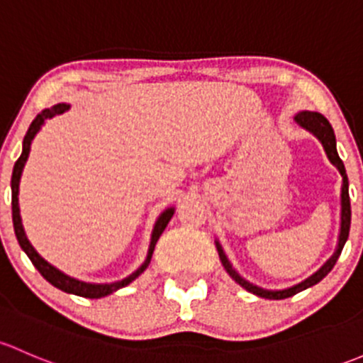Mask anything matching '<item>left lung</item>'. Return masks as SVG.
<instances>
[{"label":"left lung","mask_w":363,"mask_h":363,"mask_svg":"<svg viewBox=\"0 0 363 363\" xmlns=\"http://www.w3.org/2000/svg\"><path fill=\"white\" fill-rule=\"evenodd\" d=\"M295 122H297L298 125H302V127H304V129H308L309 133H313L316 138H318V140L321 141V145H323V148H325V154H327L328 159H330V162L334 164L335 167H337L339 173H341V177H342V190H341V234H339L337 250H335V253H334V255H332V259L328 260V262L325 264L318 272H315V274H313L311 278L306 279V281L298 283V285L292 286V289L278 290V292H272V290L259 289V286L252 285V283H248V281H246V279H242L241 276H239L238 272L234 271V267H233V265H230L229 260H227V257H225V253H223L222 246H220L218 242H216V250H218L220 260H222L223 267H225V271L229 272L230 278H233L236 283H239V285H241L242 289L248 290V292L259 295V297H264V298H274V301H279V298L292 297V295L302 292V290L309 289V286L316 285V283L321 281V279H323L325 276H327L328 272L332 271V267H334L335 262H337L339 255H341V252H342V246H345L346 239H348V236H350V225H351V204H350V192H348V177H346L345 164H342V160L339 159V155H337V148H335V134H334V129H332L330 122H328L327 118L323 117V115L318 113V111H301V113L295 115Z\"/></svg>","instance_id":"obj_1"}]
</instances>
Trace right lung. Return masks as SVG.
Listing matches in <instances>:
<instances>
[{
	"label": "right lung",
	"mask_w": 363,
	"mask_h": 363,
	"mask_svg": "<svg viewBox=\"0 0 363 363\" xmlns=\"http://www.w3.org/2000/svg\"><path fill=\"white\" fill-rule=\"evenodd\" d=\"M68 108H69V104H66V103H59V104H54V106H52V108H45V110H42L38 115H36V118L31 122V125H29L28 133H26L24 145H22V154L17 159V162H15L13 174H12V218H13V229H15V236H17V241H18V245H21V248L24 250L26 255H28L29 259H31L33 265H35V267L38 269L40 274H42L48 283H52V285H54L55 289L62 290V292L80 295V297H87V298H99V297H104V295L113 294L115 290L122 289V286L129 285L130 281H134V279H136L138 276H140L141 272H143L145 269L148 267V264H150V260H152V253H154L157 239L160 238V234L164 233L166 225H167V223H169L171 216H173V213H174V209L173 208L166 209V211H164L162 215L159 216V220H157L155 227H154V234H152V242H150V248H148L147 260H145V264L141 265V267L138 269L136 272H133V274H130L129 278L122 279V281L108 283V285H92V283L78 281V279L69 278V276H66L65 272H61V271H59V269H55L54 265H50V264L47 262V260L42 259V257L38 255V252H36V250L31 246V242L28 241V238H26V233H24V227H22L21 213H18V197H17L18 196V182H21L22 169H24V164H26V160H28L29 150H31V141H33V138H35V134L38 133L40 127L43 125V122L47 121V118L55 117V115L62 113V111H66V110H68Z\"/></svg>",
	"instance_id": "add662e5"
}]
</instances>
